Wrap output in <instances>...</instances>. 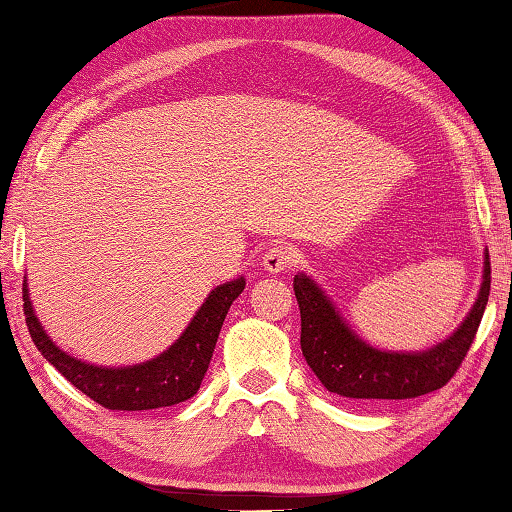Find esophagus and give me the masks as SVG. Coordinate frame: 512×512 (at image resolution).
Returning a JSON list of instances; mask_svg holds the SVG:
<instances>
[{
  "instance_id": "esophagus-1",
  "label": "esophagus",
  "mask_w": 512,
  "mask_h": 512,
  "mask_svg": "<svg viewBox=\"0 0 512 512\" xmlns=\"http://www.w3.org/2000/svg\"><path fill=\"white\" fill-rule=\"evenodd\" d=\"M300 262V253L293 246L275 244L264 253L262 264L268 273H282Z\"/></svg>"
}]
</instances>
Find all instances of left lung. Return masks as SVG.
I'll use <instances>...</instances> for the list:
<instances>
[{"instance_id": "obj_1", "label": "left lung", "mask_w": 512, "mask_h": 512, "mask_svg": "<svg viewBox=\"0 0 512 512\" xmlns=\"http://www.w3.org/2000/svg\"><path fill=\"white\" fill-rule=\"evenodd\" d=\"M300 307L302 357L329 393L352 400H409L443 388L474 341L490 296V257L472 309L452 334L427 350L395 352L363 341L323 287L307 273L293 277Z\"/></svg>"}]
</instances>
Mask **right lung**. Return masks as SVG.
I'll return each mask as SVG.
<instances>
[{"mask_svg":"<svg viewBox=\"0 0 512 512\" xmlns=\"http://www.w3.org/2000/svg\"><path fill=\"white\" fill-rule=\"evenodd\" d=\"M244 289V275L214 287L189 320L185 332L167 350L133 366H97L60 350L36 316L27 280H24L22 298L31 339L60 375L110 411H149L185 402L196 395L210 368L225 314Z\"/></svg>","mask_w":512,"mask_h":512,"instance_id":"right-lung-1","label":"right lung"}]
</instances>
